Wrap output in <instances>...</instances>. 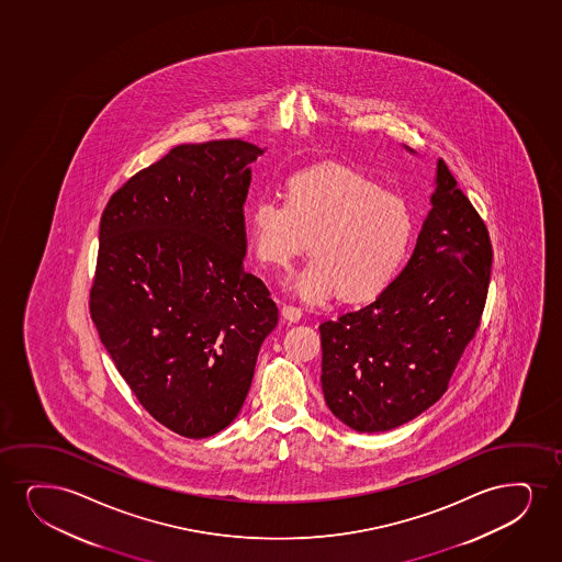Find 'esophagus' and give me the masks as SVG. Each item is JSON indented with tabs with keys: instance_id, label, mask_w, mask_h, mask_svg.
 Instances as JSON below:
<instances>
[{
	"instance_id": "34e87169",
	"label": "esophagus",
	"mask_w": 562,
	"mask_h": 562,
	"mask_svg": "<svg viewBox=\"0 0 562 562\" xmlns=\"http://www.w3.org/2000/svg\"><path fill=\"white\" fill-rule=\"evenodd\" d=\"M281 315H283L284 321H289V323H296V321H300V317H302V310L296 306H286V304H284V306L281 307Z\"/></svg>"
}]
</instances>
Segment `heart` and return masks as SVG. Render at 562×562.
<instances>
[{
    "label": "heart",
    "instance_id": "obj_1",
    "mask_svg": "<svg viewBox=\"0 0 562 562\" xmlns=\"http://www.w3.org/2000/svg\"><path fill=\"white\" fill-rule=\"evenodd\" d=\"M413 234L405 201L341 165L292 175L283 201L258 198L247 218L250 252L266 270H286L310 241L313 258L291 279L310 304L336 292L346 302L376 299L405 262Z\"/></svg>",
    "mask_w": 562,
    "mask_h": 562
}]
</instances>
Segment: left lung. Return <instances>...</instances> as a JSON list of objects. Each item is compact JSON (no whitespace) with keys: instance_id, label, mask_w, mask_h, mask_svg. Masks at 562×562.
Returning <instances> with one entry per match:
<instances>
[{"instance_id":"obj_1","label":"left lung","mask_w":562,"mask_h":562,"mask_svg":"<svg viewBox=\"0 0 562 562\" xmlns=\"http://www.w3.org/2000/svg\"><path fill=\"white\" fill-rule=\"evenodd\" d=\"M491 268L488 229L439 159L431 211L405 270L372 304L319 327L330 413L378 434L437 403L481 325Z\"/></svg>"}]
</instances>
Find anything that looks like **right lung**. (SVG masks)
Instances as JSON below:
<instances>
[{
    "label": "right lung",
    "mask_w": 562,
    "mask_h": 562,
    "mask_svg": "<svg viewBox=\"0 0 562 562\" xmlns=\"http://www.w3.org/2000/svg\"><path fill=\"white\" fill-rule=\"evenodd\" d=\"M245 140L180 144L110 198L100 218L91 317L140 405L203 439L241 411L278 306L243 268Z\"/></svg>",
    "instance_id": "right-lung-1"
}]
</instances>
